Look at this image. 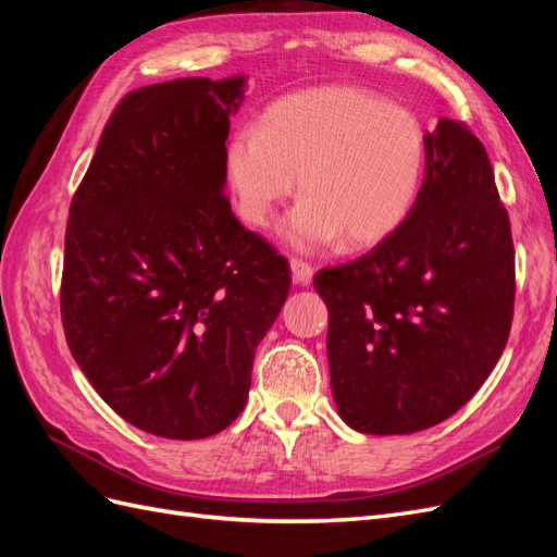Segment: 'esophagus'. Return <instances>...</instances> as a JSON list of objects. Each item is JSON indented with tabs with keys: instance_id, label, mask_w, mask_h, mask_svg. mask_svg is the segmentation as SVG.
<instances>
[{
	"instance_id": "esophagus-1",
	"label": "esophagus",
	"mask_w": 557,
	"mask_h": 557,
	"mask_svg": "<svg viewBox=\"0 0 557 557\" xmlns=\"http://www.w3.org/2000/svg\"><path fill=\"white\" fill-rule=\"evenodd\" d=\"M290 269H293V281H295L297 285H307V283L313 278V267H311L307 260L293 258V260H290Z\"/></svg>"
}]
</instances>
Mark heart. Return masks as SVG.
Wrapping results in <instances>:
<instances>
[{
  "label": "heart",
  "mask_w": 557,
  "mask_h": 557,
  "mask_svg": "<svg viewBox=\"0 0 557 557\" xmlns=\"http://www.w3.org/2000/svg\"><path fill=\"white\" fill-rule=\"evenodd\" d=\"M420 117L362 88L327 86L285 95L258 127L232 134L225 166L239 213L269 227L278 205L305 197L288 221L299 248L342 237L346 248H372L404 225L425 170Z\"/></svg>",
  "instance_id": "b5f03b06"
}]
</instances>
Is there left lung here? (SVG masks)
I'll use <instances>...</instances> for the list:
<instances>
[{
    "label": "left lung",
    "instance_id": "left-lung-1",
    "mask_svg": "<svg viewBox=\"0 0 557 557\" xmlns=\"http://www.w3.org/2000/svg\"><path fill=\"white\" fill-rule=\"evenodd\" d=\"M425 139L404 225L313 276L336 409L364 434L442 423L491 376L511 332L516 252L493 164L462 121L440 117Z\"/></svg>",
    "mask_w": 557,
    "mask_h": 557
}]
</instances>
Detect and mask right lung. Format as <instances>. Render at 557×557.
<instances>
[{
    "label": "right lung",
    "mask_w": 557,
    "mask_h": 557,
    "mask_svg": "<svg viewBox=\"0 0 557 557\" xmlns=\"http://www.w3.org/2000/svg\"><path fill=\"white\" fill-rule=\"evenodd\" d=\"M244 83L199 76L127 92L66 218V344L117 416L166 440L232 425L290 290L288 260L223 193Z\"/></svg>",
    "instance_id": "right-lung-1"
}]
</instances>
